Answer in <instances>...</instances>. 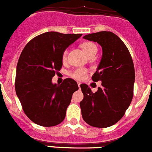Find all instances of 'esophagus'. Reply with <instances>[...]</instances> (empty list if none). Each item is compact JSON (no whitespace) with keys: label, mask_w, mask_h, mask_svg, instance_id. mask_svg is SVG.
<instances>
[{"label":"esophagus","mask_w":152,"mask_h":152,"mask_svg":"<svg viewBox=\"0 0 152 152\" xmlns=\"http://www.w3.org/2000/svg\"><path fill=\"white\" fill-rule=\"evenodd\" d=\"M80 84H81V83H80V82H77V85H78L79 87H80Z\"/></svg>","instance_id":"esophagus-1"}]
</instances>
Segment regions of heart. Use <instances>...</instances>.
<instances>
[{"instance_id": "b5f03b06", "label": "heart", "mask_w": 152, "mask_h": 152, "mask_svg": "<svg viewBox=\"0 0 152 152\" xmlns=\"http://www.w3.org/2000/svg\"><path fill=\"white\" fill-rule=\"evenodd\" d=\"M81 48L88 56L95 52L96 53L97 51L96 45L91 42H85L82 43ZM66 56H67V50H65L63 53V57H62L63 60H66ZM87 72V69H84V68H78V69H76L71 72L69 75L72 78L76 79V80H83L86 77Z\"/></svg>"}]
</instances>
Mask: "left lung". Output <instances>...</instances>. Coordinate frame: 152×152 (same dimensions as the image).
I'll return each mask as SVG.
<instances>
[{"label":"left lung","mask_w":152,"mask_h":152,"mask_svg":"<svg viewBox=\"0 0 152 152\" xmlns=\"http://www.w3.org/2000/svg\"><path fill=\"white\" fill-rule=\"evenodd\" d=\"M83 38L99 43L103 53L92 77L93 81L101 80L102 86L92 92L88 85H80L82 117L91 126L107 128L120 120L131 104L135 80L134 63L125 43L112 32H98Z\"/></svg>","instance_id":"1"}]
</instances>
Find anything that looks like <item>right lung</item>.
I'll list each match as a JSON object with an SVG mask.
<instances>
[{"label": "right lung", "instance_id": "1", "mask_svg": "<svg viewBox=\"0 0 152 152\" xmlns=\"http://www.w3.org/2000/svg\"><path fill=\"white\" fill-rule=\"evenodd\" d=\"M82 34L46 32L32 39L23 49L17 64L15 88L24 113L32 122L43 127L59 125L77 82L66 78L60 85L52 77L63 66L64 50Z\"/></svg>", "mask_w": 152, "mask_h": 152}]
</instances>
